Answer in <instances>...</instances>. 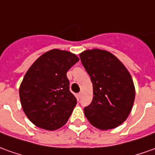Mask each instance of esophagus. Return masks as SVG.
<instances>
[{"label":"esophagus","instance_id":"esophagus-1","mask_svg":"<svg viewBox=\"0 0 155 155\" xmlns=\"http://www.w3.org/2000/svg\"><path fill=\"white\" fill-rule=\"evenodd\" d=\"M81 97H82V93H78V99H81Z\"/></svg>","mask_w":155,"mask_h":155}]
</instances>
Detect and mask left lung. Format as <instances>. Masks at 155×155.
Instances as JSON below:
<instances>
[{
	"mask_svg": "<svg viewBox=\"0 0 155 155\" xmlns=\"http://www.w3.org/2000/svg\"><path fill=\"white\" fill-rule=\"evenodd\" d=\"M93 84V100L84 108L90 124L100 130L116 128L128 117L135 100L132 76L122 62L104 50L79 54Z\"/></svg>",
	"mask_w": 155,
	"mask_h": 155,
	"instance_id": "1",
	"label": "left lung"
}]
</instances>
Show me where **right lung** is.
<instances>
[{
	"mask_svg": "<svg viewBox=\"0 0 155 155\" xmlns=\"http://www.w3.org/2000/svg\"><path fill=\"white\" fill-rule=\"evenodd\" d=\"M79 61L73 53L53 49L27 71L19 88L22 108L39 128L55 131L67 122L77 104L69 90L67 71Z\"/></svg>",
	"mask_w": 155,
	"mask_h": 155,
	"instance_id": "add662e5",
	"label": "right lung"
}]
</instances>
